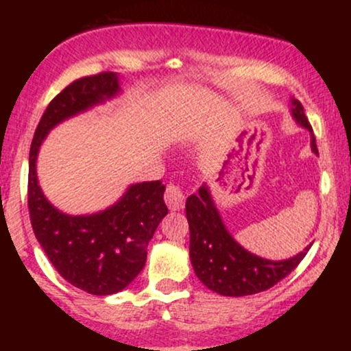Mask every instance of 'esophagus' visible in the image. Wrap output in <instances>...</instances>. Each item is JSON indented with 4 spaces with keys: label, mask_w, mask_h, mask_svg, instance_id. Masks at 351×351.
Listing matches in <instances>:
<instances>
[{
    "label": "esophagus",
    "mask_w": 351,
    "mask_h": 351,
    "mask_svg": "<svg viewBox=\"0 0 351 351\" xmlns=\"http://www.w3.org/2000/svg\"><path fill=\"white\" fill-rule=\"evenodd\" d=\"M184 199H186V196H184L183 189H181L178 184H168L167 191H165V201H167L168 208H170L171 211H180V209H183Z\"/></svg>",
    "instance_id": "1"
}]
</instances>
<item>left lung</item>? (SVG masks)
<instances>
[{"label":"left lung","mask_w":351,"mask_h":351,"mask_svg":"<svg viewBox=\"0 0 351 351\" xmlns=\"http://www.w3.org/2000/svg\"><path fill=\"white\" fill-rule=\"evenodd\" d=\"M291 110L295 122L310 132L312 152L318 155L315 136L299 100L292 99ZM186 217L193 269L198 279L219 295L244 297L267 291L289 276L310 249L308 245L284 261H269L245 251L229 234L206 184L198 189V195L188 196Z\"/></svg>","instance_id":"left-lung-1"}]
</instances>
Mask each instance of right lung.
Here are the masks:
<instances>
[{"label": "right lung", "mask_w": 351, "mask_h": 351, "mask_svg": "<svg viewBox=\"0 0 351 351\" xmlns=\"http://www.w3.org/2000/svg\"><path fill=\"white\" fill-rule=\"evenodd\" d=\"M120 92L115 72L77 79L56 95L34 132L29 150L27 208L38 243L69 284L92 295L123 291L142 272L147 245L168 215L162 181L132 184L110 208L95 215L71 216L44 196L36 175L39 148L56 125L86 112Z\"/></svg>", "instance_id": "1"}]
</instances>
